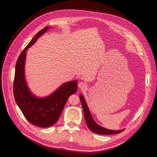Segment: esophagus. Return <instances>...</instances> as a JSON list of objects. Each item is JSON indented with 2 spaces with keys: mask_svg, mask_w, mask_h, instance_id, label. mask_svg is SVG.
Wrapping results in <instances>:
<instances>
[{
  "mask_svg": "<svg viewBox=\"0 0 157 157\" xmlns=\"http://www.w3.org/2000/svg\"><path fill=\"white\" fill-rule=\"evenodd\" d=\"M78 86H79V88H81V89H82H82H85L87 88V87L86 83H85L84 82H82V81L80 82H79Z\"/></svg>",
  "mask_w": 157,
  "mask_h": 157,
  "instance_id": "obj_1",
  "label": "esophagus"
}]
</instances>
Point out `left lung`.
<instances>
[{"mask_svg":"<svg viewBox=\"0 0 157 157\" xmlns=\"http://www.w3.org/2000/svg\"><path fill=\"white\" fill-rule=\"evenodd\" d=\"M80 101L82 104L83 113L84 115V118L86 121V123L88 127V128L90 129L93 132L98 133V134H102V135H113V134L119 133L122 132H123L124 130H111L109 129H106L105 128H103L97 124L95 121L93 120V117H91V115L89 113V109L87 107V105L86 104V102L83 98V96L81 94L79 96Z\"/></svg>","mask_w":157,"mask_h":157,"instance_id":"left-lung-1","label":"left lung"}]
</instances>
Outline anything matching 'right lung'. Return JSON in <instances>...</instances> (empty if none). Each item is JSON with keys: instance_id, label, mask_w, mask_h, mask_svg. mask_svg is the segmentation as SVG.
I'll list each match as a JSON object with an SVG mask.
<instances>
[{"instance_id": "1", "label": "right lung", "mask_w": 157, "mask_h": 157, "mask_svg": "<svg viewBox=\"0 0 157 157\" xmlns=\"http://www.w3.org/2000/svg\"><path fill=\"white\" fill-rule=\"evenodd\" d=\"M48 29L47 26L38 32L21 52L16 63L13 80V95L17 105L30 123L40 127L55 124L68 98L78 90L77 81H73L63 84L49 97L40 99L32 95L27 86L24 76L26 51Z\"/></svg>"}]
</instances>
